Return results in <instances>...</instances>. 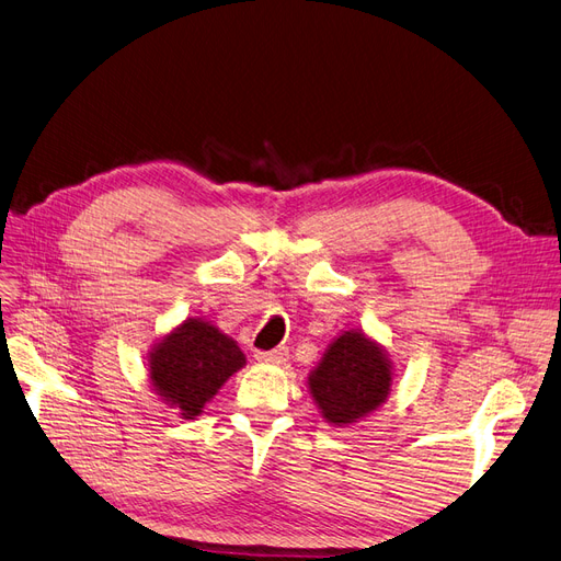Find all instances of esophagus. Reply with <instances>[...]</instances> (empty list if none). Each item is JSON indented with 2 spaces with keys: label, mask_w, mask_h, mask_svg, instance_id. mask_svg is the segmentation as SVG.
Returning a JSON list of instances; mask_svg holds the SVG:
<instances>
[{
  "label": "esophagus",
  "mask_w": 561,
  "mask_h": 561,
  "mask_svg": "<svg viewBox=\"0 0 561 561\" xmlns=\"http://www.w3.org/2000/svg\"><path fill=\"white\" fill-rule=\"evenodd\" d=\"M286 356H288V350L282 347V345L275 347V350H270V352H256V358L265 360V364H284Z\"/></svg>",
  "instance_id": "esophagus-1"
}]
</instances>
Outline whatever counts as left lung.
<instances>
[{"mask_svg": "<svg viewBox=\"0 0 561 561\" xmlns=\"http://www.w3.org/2000/svg\"><path fill=\"white\" fill-rule=\"evenodd\" d=\"M323 420L345 426L387 401L391 366L382 347L360 331H345L307 377Z\"/></svg>", "mask_w": 561, "mask_h": 561, "instance_id": "1", "label": "left lung"}]
</instances>
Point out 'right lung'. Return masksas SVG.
I'll use <instances>...</instances> for the list:
<instances>
[{
    "instance_id": "1",
    "label": "right lung",
    "mask_w": 561,
    "mask_h": 561,
    "mask_svg": "<svg viewBox=\"0 0 561 561\" xmlns=\"http://www.w3.org/2000/svg\"><path fill=\"white\" fill-rule=\"evenodd\" d=\"M247 364L232 337L203 319H186L149 358L151 385L184 420H195L226 379Z\"/></svg>"
}]
</instances>
